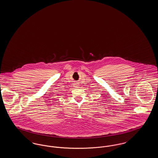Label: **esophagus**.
<instances>
[{"instance_id": "esophagus-1", "label": "esophagus", "mask_w": 158, "mask_h": 158, "mask_svg": "<svg viewBox=\"0 0 158 158\" xmlns=\"http://www.w3.org/2000/svg\"><path fill=\"white\" fill-rule=\"evenodd\" d=\"M73 86H74V87H75L76 88H78V84H77V83H75V84H74V85H73Z\"/></svg>"}]
</instances>
